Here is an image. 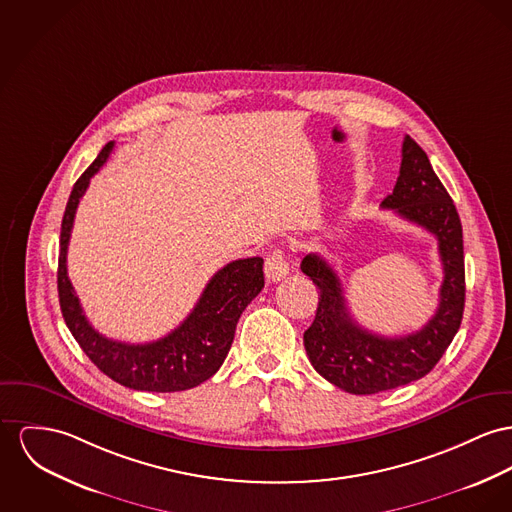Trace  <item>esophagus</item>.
Wrapping results in <instances>:
<instances>
[{
  "instance_id": "1",
  "label": "esophagus",
  "mask_w": 512,
  "mask_h": 512,
  "mask_svg": "<svg viewBox=\"0 0 512 512\" xmlns=\"http://www.w3.org/2000/svg\"><path fill=\"white\" fill-rule=\"evenodd\" d=\"M264 273H266L268 281H281L289 273V264H287V258H285L283 250L277 248L266 258Z\"/></svg>"
}]
</instances>
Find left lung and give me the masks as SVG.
Here are the masks:
<instances>
[{
	"label": "left lung",
	"instance_id": "left-lung-1",
	"mask_svg": "<svg viewBox=\"0 0 512 512\" xmlns=\"http://www.w3.org/2000/svg\"><path fill=\"white\" fill-rule=\"evenodd\" d=\"M382 207L439 240L443 285L437 312L421 330L386 338L361 328L351 318L340 277L324 258L318 254L303 258L301 270L320 289L314 322L303 338L308 359L316 373L349 394L392 390L431 373L454 340L464 314L462 223L427 153L409 136L404 137L394 192L384 198Z\"/></svg>",
	"mask_w": 512,
	"mask_h": 512
}]
</instances>
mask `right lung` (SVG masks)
<instances>
[{
  "instance_id": "add662e5",
  "label": "right lung",
  "mask_w": 512,
  "mask_h": 512,
  "mask_svg": "<svg viewBox=\"0 0 512 512\" xmlns=\"http://www.w3.org/2000/svg\"><path fill=\"white\" fill-rule=\"evenodd\" d=\"M114 141L73 184L60 233L58 297L69 332L85 355L114 382L145 392H180L202 384L223 365L242 310L264 287V260L227 264L205 285L200 301L171 334L149 343H124L99 334L87 320L68 277V244L75 211L91 178L101 171Z\"/></svg>"
}]
</instances>
